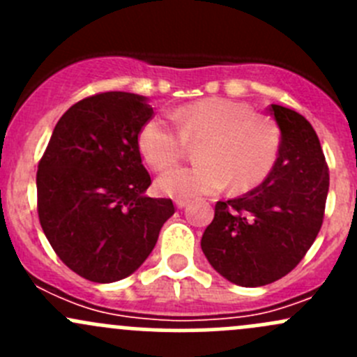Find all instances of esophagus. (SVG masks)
I'll return each instance as SVG.
<instances>
[{"instance_id":"obj_1","label":"esophagus","mask_w":357,"mask_h":357,"mask_svg":"<svg viewBox=\"0 0 357 357\" xmlns=\"http://www.w3.org/2000/svg\"><path fill=\"white\" fill-rule=\"evenodd\" d=\"M186 204H188V200H185V199H176L174 200V205L178 208H183V207H186Z\"/></svg>"}]
</instances>
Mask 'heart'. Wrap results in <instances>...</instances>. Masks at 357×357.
Segmentation results:
<instances>
[{
    "instance_id": "b5f03b06",
    "label": "heart",
    "mask_w": 357,
    "mask_h": 357,
    "mask_svg": "<svg viewBox=\"0 0 357 357\" xmlns=\"http://www.w3.org/2000/svg\"><path fill=\"white\" fill-rule=\"evenodd\" d=\"M171 119L150 117L142 126L138 146L155 171L171 167L185 155L186 143L200 142V162L176 167L158 178V192L178 199L208 195L231 183L245 192L271 172L280 150L275 126L250 105L229 98H204L171 112Z\"/></svg>"
}]
</instances>
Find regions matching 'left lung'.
I'll use <instances>...</instances> for the list:
<instances>
[{
  "instance_id": "8db88e82",
  "label": "left lung",
  "mask_w": 357,
  "mask_h": 357,
  "mask_svg": "<svg viewBox=\"0 0 357 357\" xmlns=\"http://www.w3.org/2000/svg\"><path fill=\"white\" fill-rule=\"evenodd\" d=\"M269 114L282 132L271 172L245 195L218 202L200 242L212 268L240 287L289 275L318 236L328 195V165L307 119L282 105Z\"/></svg>"
}]
</instances>
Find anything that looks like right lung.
<instances>
[{
  "instance_id": "right-lung-1",
  "label": "right lung",
  "mask_w": 357,
  "mask_h": 357,
  "mask_svg": "<svg viewBox=\"0 0 357 357\" xmlns=\"http://www.w3.org/2000/svg\"><path fill=\"white\" fill-rule=\"evenodd\" d=\"M153 115L142 95L109 91L72 105L39 160L38 214L50 245L82 278L112 283L132 275L174 214L152 185L138 135Z\"/></svg>"
}]
</instances>
